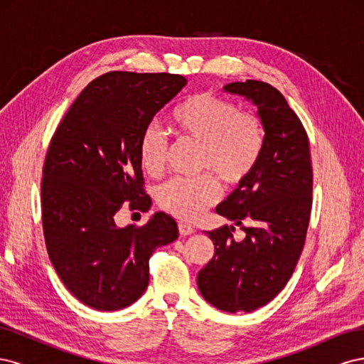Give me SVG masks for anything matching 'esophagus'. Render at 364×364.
Returning a JSON list of instances; mask_svg holds the SVG:
<instances>
[{
  "mask_svg": "<svg viewBox=\"0 0 364 364\" xmlns=\"http://www.w3.org/2000/svg\"><path fill=\"white\" fill-rule=\"evenodd\" d=\"M179 234L182 235V237H186V235H191V234H194V228L193 226H190V225H186V223H182V222H179Z\"/></svg>",
  "mask_w": 364,
  "mask_h": 364,
  "instance_id": "obj_1",
  "label": "esophagus"
}]
</instances>
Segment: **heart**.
<instances>
[{
    "mask_svg": "<svg viewBox=\"0 0 364 364\" xmlns=\"http://www.w3.org/2000/svg\"><path fill=\"white\" fill-rule=\"evenodd\" d=\"M171 123L181 139L202 144L200 170L211 171L226 186L243 185L257 170L264 129L258 115L213 92H197L174 107ZM139 164L156 178L167 165L170 142L167 135L150 124L139 138ZM220 199V186L212 174L196 179L176 178L162 183L156 202L165 213L194 222Z\"/></svg>",
    "mask_w": 364,
    "mask_h": 364,
    "instance_id": "b5f03b06",
    "label": "heart"
}]
</instances>
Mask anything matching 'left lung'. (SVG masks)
<instances>
[{
	"label": "left lung",
	"mask_w": 364,
	"mask_h": 364,
	"mask_svg": "<svg viewBox=\"0 0 364 364\" xmlns=\"http://www.w3.org/2000/svg\"><path fill=\"white\" fill-rule=\"evenodd\" d=\"M225 91L245 95L258 107L264 149L257 170L217 206V214L243 228L208 230L214 257L197 274L205 299L228 313L269 304L289 282L302 253L313 203L310 142L284 95L259 80L234 82Z\"/></svg>",
	"instance_id": "obj_1"
}]
</instances>
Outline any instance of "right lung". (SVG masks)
I'll use <instances>...</instances> for the list:
<instances>
[{
    "label": "right lung",
    "mask_w": 364,
    "mask_h": 364,
    "mask_svg": "<svg viewBox=\"0 0 364 364\" xmlns=\"http://www.w3.org/2000/svg\"><path fill=\"white\" fill-rule=\"evenodd\" d=\"M185 85L170 73H106L75 98L50 141L41 182L47 252L65 287L95 310L136 302L149 285L151 253L179 235L165 213L126 228L114 217L123 206H151L139 138Z\"/></svg>",
    "instance_id": "add662e5"
}]
</instances>
